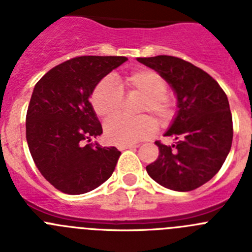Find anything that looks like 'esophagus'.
<instances>
[{"instance_id": "34e87169", "label": "esophagus", "mask_w": 252, "mask_h": 252, "mask_svg": "<svg viewBox=\"0 0 252 252\" xmlns=\"http://www.w3.org/2000/svg\"><path fill=\"white\" fill-rule=\"evenodd\" d=\"M137 145H120V150H127V149H136Z\"/></svg>"}]
</instances>
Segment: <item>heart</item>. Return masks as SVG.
<instances>
[{"instance_id":"heart-1","label":"heart","mask_w":252,"mask_h":252,"mask_svg":"<svg viewBox=\"0 0 252 252\" xmlns=\"http://www.w3.org/2000/svg\"><path fill=\"white\" fill-rule=\"evenodd\" d=\"M168 82L153 69H137L122 79L106 77L95 86L91 97L93 110L98 117L107 120L121 111L124 91L128 94L144 95L140 113H151L159 121L171 115V101L166 95ZM155 132V124L149 117L128 119L116 117L104 125V136L112 144L132 145L149 139Z\"/></svg>"}]
</instances>
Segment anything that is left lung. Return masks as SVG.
Wrapping results in <instances>:
<instances>
[{
	"label": "left lung",
	"mask_w": 252,
	"mask_h": 252,
	"mask_svg": "<svg viewBox=\"0 0 252 252\" xmlns=\"http://www.w3.org/2000/svg\"><path fill=\"white\" fill-rule=\"evenodd\" d=\"M137 60L164 77L177 94L179 108L165 132L175 144L155 142L159 157L146 171L171 190L197 189L217 174L231 150L233 126L226 93L208 73L180 58L158 55Z\"/></svg>",
	"instance_id": "8db88e82"
}]
</instances>
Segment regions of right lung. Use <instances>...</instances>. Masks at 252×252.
<instances>
[{
  "label": "right lung",
  "mask_w": 252,
  "mask_h": 252,
  "mask_svg": "<svg viewBox=\"0 0 252 252\" xmlns=\"http://www.w3.org/2000/svg\"><path fill=\"white\" fill-rule=\"evenodd\" d=\"M126 57H77L50 69L36 84L26 113V140L35 165L53 187L83 194L112 175L115 146L87 144L102 133L90 102L95 86Z\"/></svg>",
  "instance_id": "1"
}]
</instances>
